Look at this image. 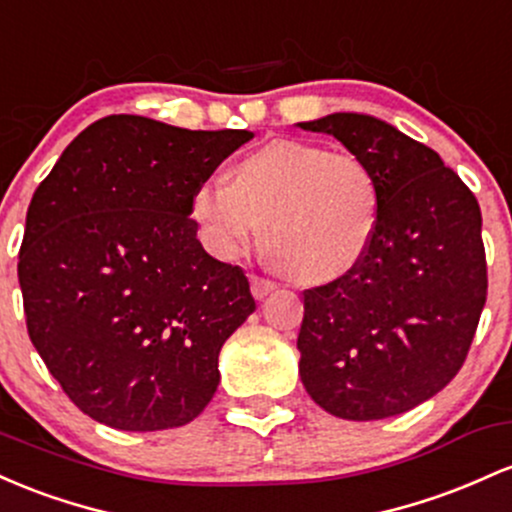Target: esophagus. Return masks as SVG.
Masks as SVG:
<instances>
[{
  "instance_id": "34e87169",
  "label": "esophagus",
  "mask_w": 512,
  "mask_h": 512,
  "mask_svg": "<svg viewBox=\"0 0 512 512\" xmlns=\"http://www.w3.org/2000/svg\"><path fill=\"white\" fill-rule=\"evenodd\" d=\"M249 283H251V295H254L256 300H266V297L275 290V283H271V280L266 278H256V275H251Z\"/></svg>"
}]
</instances>
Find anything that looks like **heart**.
<instances>
[{"instance_id": "b5f03b06", "label": "heart", "mask_w": 512, "mask_h": 512, "mask_svg": "<svg viewBox=\"0 0 512 512\" xmlns=\"http://www.w3.org/2000/svg\"><path fill=\"white\" fill-rule=\"evenodd\" d=\"M380 200L375 171L355 154L275 140L239 157L229 183H200L188 215L220 261H237L263 225L268 256L290 278L321 285L363 261L380 225Z\"/></svg>"}]
</instances>
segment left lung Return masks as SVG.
<instances>
[{
  "instance_id": "8db88e82",
  "label": "left lung",
  "mask_w": 512,
  "mask_h": 512,
  "mask_svg": "<svg viewBox=\"0 0 512 512\" xmlns=\"http://www.w3.org/2000/svg\"><path fill=\"white\" fill-rule=\"evenodd\" d=\"M336 137L380 181V225L363 261L304 290L297 350L307 394L346 421L428 401L462 367L486 304L474 193L440 154L365 113L297 123Z\"/></svg>"
}]
</instances>
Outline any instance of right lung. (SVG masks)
Instances as JSON below:
<instances>
[{"label": "right lung", "mask_w": 512, "mask_h": 512, "mask_svg": "<svg viewBox=\"0 0 512 512\" xmlns=\"http://www.w3.org/2000/svg\"><path fill=\"white\" fill-rule=\"evenodd\" d=\"M251 137L108 116L33 193L19 254L28 336L103 426H186L217 392L220 350L256 302L244 271L203 249L188 200Z\"/></svg>", "instance_id": "1"}]
</instances>
